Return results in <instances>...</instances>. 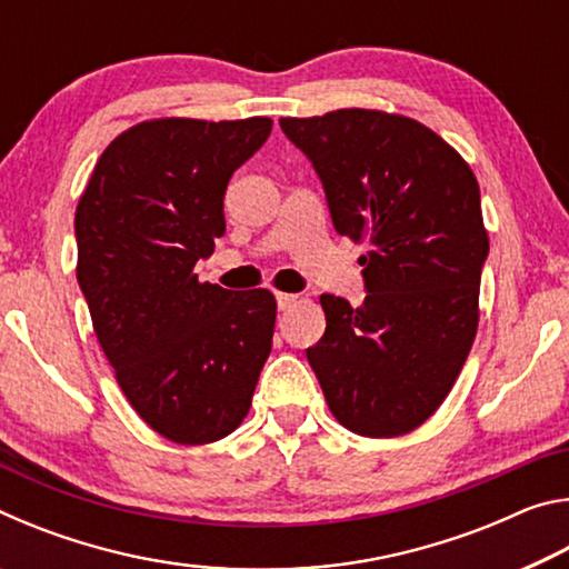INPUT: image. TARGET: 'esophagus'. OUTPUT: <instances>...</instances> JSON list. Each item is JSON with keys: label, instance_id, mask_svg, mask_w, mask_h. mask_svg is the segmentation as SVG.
Segmentation results:
<instances>
[{"label": "esophagus", "instance_id": "34e87169", "mask_svg": "<svg viewBox=\"0 0 569 569\" xmlns=\"http://www.w3.org/2000/svg\"><path fill=\"white\" fill-rule=\"evenodd\" d=\"M276 303L281 311H288L296 303V296L293 293H276Z\"/></svg>", "mask_w": 569, "mask_h": 569}]
</instances>
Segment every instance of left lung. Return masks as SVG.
<instances>
[{
	"label": "left lung",
	"instance_id": "1",
	"mask_svg": "<svg viewBox=\"0 0 569 569\" xmlns=\"http://www.w3.org/2000/svg\"><path fill=\"white\" fill-rule=\"evenodd\" d=\"M339 236L366 240V298L323 293L308 346L329 409L361 437H401L439 409L475 343L489 238L471 168L421 122L377 110L281 118Z\"/></svg>",
	"mask_w": 569,
	"mask_h": 569
}]
</instances>
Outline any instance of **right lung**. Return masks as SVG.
<instances>
[{
  "mask_svg": "<svg viewBox=\"0 0 569 569\" xmlns=\"http://www.w3.org/2000/svg\"><path fill=\"white\" fill-rule=\"evenodd\" d=\"M268 118L140 122L102 152L74 213L77 283L132 409L170 441L210 445L246 419L271 353L276 298L192 268L226 233L233 172Z\"/></svg>",
  "mask_w": 569,
  "mask_h": 569,
  "instance_id": "1",
  "label": "right lung"
}]
</instances>
